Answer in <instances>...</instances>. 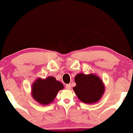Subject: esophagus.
I'll return each mask as SVG.
<instances>
[{
    "label": "esophagus",
    "instance_id": "34e87169",
    "mask_svg": "<svg viewBox=\"0 0 133 133\" xmlns=\"http://www.w3.org/2000/svg\"><path fill=\"white\" fill-rule=\"evenodd\" d=\"M66 88L67 89V90H71V85L70 84H67L66 85Z\"/></svg>",
    "mask_w": 133,
    "mask_h": 133
}]
</instances>
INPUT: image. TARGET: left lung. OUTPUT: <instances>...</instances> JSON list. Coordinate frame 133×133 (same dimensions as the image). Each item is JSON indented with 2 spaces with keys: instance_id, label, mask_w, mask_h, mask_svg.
<instances>
[{
  "instance_id": "1",
  "label": "left lung",
  "mask_w": 133,
  "mask_h": 133,
  "mask_svg": "<svg viewBox=\"0 0 133 133\" xmlns=\"http://www.w3.org/2000/svg\"><path fill=\"white\" fill-rule=\"evenodd\" d=\"M76 85L73 87L80 101L87 104H92L100 101L104 94L105 86L102 80L93 73H79L74 77Z\"/></svg>"
}]
</instances>
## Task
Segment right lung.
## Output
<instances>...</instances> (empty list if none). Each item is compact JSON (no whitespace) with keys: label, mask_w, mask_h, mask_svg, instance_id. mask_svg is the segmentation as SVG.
I'll list each match as a JSON object with an SVG mask.
<instances>
[{"label":"right lung","mask_w":133,"mask_h":133,"mask_svg":"<svg viewBox=\"0 0 133 133\" xmlns=\"http://www.w3.org/2000/svg\"><path fill=\"white\" fill-rule=\"evenodd\" d=\"M64 85L57 81L53 76L45 79L37 78L31 85V96L35 101L42 105L51 103L60 90H63Z\"/></svg>","instance_id":"obj_1"}]
</instances>
